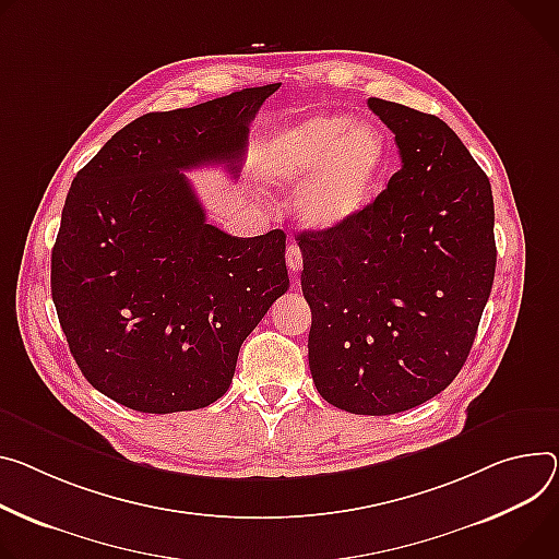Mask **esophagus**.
<instances>
[{"mask_svg": "<svg viewBox=\"0 0 559 559\" xmlns=\"http://www.w3.org/2000/svg\"><path fill=\"white\" fill-rule=\"evenodd\" d=\"M285 261H287V267H289V272L296 276L298 272H300V267H302V253H300V247L292 240V242H287V249H285Z\"/></svg>", "mask_w": 559, "mask_h": 559, "instance_id": "obj_1", "label": "esophagus"}]
</instances>
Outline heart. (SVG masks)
Listing matches in <instances>:
<instances>
[{
	"label": "heart",
	"mask_w": 559,
	"mask_h": 559,
	"mask_svg": "<svg viewBox=\"0 0 559 559\" xmlns=\"http://www.w3.org/2000/svg\"><path fill=\"white\" fill-rule=\"evenodd\" d=\"M388 163V140L374 124L319 114L281 129L265 146L261 171L276 189H298L302 223L336 229L370 205Z\"/></svg>",
	"instance_id": "b5f03b06"
}]
</instances>
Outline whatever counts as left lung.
I'll list each match as a JSON object with an SVG mask.
<instances>
[{"label": "left lung", "mask_w": 559, "mask_h": 559, "mask_svg": "<svg viewBox=\"0 0 559 559\" xmlns=\"http://www.w3.org/2000/svg\"><path fill=\"white\" fill-rule=\"evenodd\" d=\"M368 107L394 133L401 169L343 227L302 231L310 372L352 415L426 403L464 368L490 296L497 247L488 176L437 116Z\"/></svg>", "instance_id": "left-lung-1"}]
</instances>
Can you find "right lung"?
<instances>
[{"mask_svg":"<svg viewBox=\"0 0 559 559\" xmlns=\"http://www.w3.org/2000/svg\"><path fill=\"white\" fill-rule=\"evenodd\" d=\"M281 84L146 114L75 176L50 253V292L86 381L131 411L218 401L238 349L287 292L285 234L207 223L182 171L242 165L249 122Z\"/></svg>","mask_w":559,"mask_h":559,"instance_id":"right-lung-1","label":"right lung"}]
</instances>
